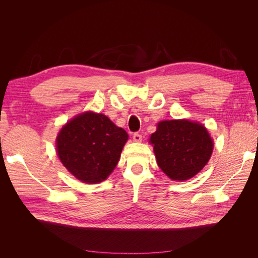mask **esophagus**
<instances>
[{"label":"esophagus","instance_id":"34e87169","mask_svg":"<svg viewBox=\"0 0 258 258\" xmlns=\"http://www.w3.org/2000/svg\"><path fill=\"white\" fill-rule=\"evenodd\" d=\"M132 138H134V141L137 142V143L142 141V136L140 135V134H134V136H132Z\"/></svg>","mask_w":258,"mask_h":258}]
</instances>
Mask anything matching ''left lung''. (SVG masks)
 Returning <instances> with one entry per match:
<instances>
[{
	"mask_svg": "<svg viewBox=\"0 0 258 258\" xmlns=\"http://www.w3.org/2000/svg\"><path fill=\"white\" fill-rule=\"evenodd\" d=\"M150 143L159 168L173 181H186L204 169L213 152L207 128L188 119L162 120Z\"/></svg>",
	"mask_w": 258,
	"mask_h": 258,
	"instance_id": "left-lung-1",
	"label": "left lung"
}]
</instances>
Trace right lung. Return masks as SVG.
<instances>
[{
	"instance_id": "obj_1",
	"label": "right lung",
	"mask_w": 258,
	"mask_h": 258,
	"mask_svg": "<svg viewBox=\"0 0 258 258\" xmlns=\"http://www.w3.org/2000/svg\"><path fill=\"white\" fill-rule=\"evenodd\" d=\"M128 137L105 115L85 112L59 131L57 153L62 165L77 179L97 184L113 172Z\"/></svg>"
}]
</instances>
